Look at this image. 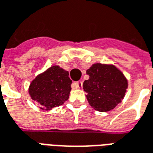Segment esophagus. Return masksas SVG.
<instances>
[{
  "mask_svg": "<svg viewBox=\"0 0 153 153\" xmlns=\"http://www.w3.org/2000/svg\"><path fill=\"white\" fill-rule=\"evenodd\" d=\"M73 85L76 86V88H82V82H76L73 83Z\"/></svg>",
  "mask_w": 153,
  "mask_h": 153,
  "instance_id": "esophagus-1",
  "label": "esophagus"
}]
</instances>
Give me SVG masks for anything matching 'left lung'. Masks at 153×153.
<instances>
[{
  "label": "left lung",
  "instance_id": "1",
  "mask_svg": "<svg viewBox=\"0 0 153 153\" xmlns=\"http://www.w3.org/2000/svg\"><path fill=\"white\" fill-rule=\"evenodd\" d=\"M89 79L83 83L86 99L92 108L100 112L114 109L125 96L128 80L114 65L94 63L86 70Z\"/></svg>",
  "mask_w": 153,
  "mask_h": 153
}]
</instances>
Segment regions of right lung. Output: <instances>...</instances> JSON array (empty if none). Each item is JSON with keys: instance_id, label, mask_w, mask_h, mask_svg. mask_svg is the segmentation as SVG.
<instances>
[{"instance_id": "1", "label": "right lung", "mask_w": 153, "mask_h": 153, "mask_svg": "<svg viewBox=\"0 0 153 153\" xmlns=\"http://www.w3.org/2000/svg\"><path fill=\"white\" fill-rule=\"evenodd\" d=\"M69 72L59 66H52L31 82L29 94L40 109L50 110L68 100L71 91Z\"/></svg>"}]
</instances>
